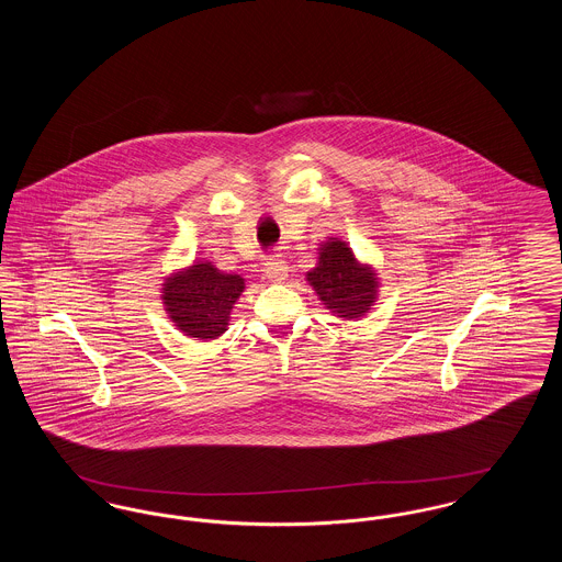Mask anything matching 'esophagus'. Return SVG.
<instances>
[{
  "mask_svg": "<svg viewBox=\"0 0 562 562\" xmlns=\"http://www.w3.org/2000/svg\"><path fill=\"white\" fill-rule=\"evenodd\" d=\"M266 276H268L271 282H282V280H286V276H289L286 261L280 259V257L269 259L268 263H266Z\"/></svg>",
  "mask_w": 562,
  "mask_h": 562,
  "instance_id": "obj_1",
  "label": "esophagus"
}]
</instances>
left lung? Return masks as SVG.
<instances>
[{"mask_svg": "<svg viewBox=\"0 0 562 562\" xmlns=\"http://www.w3.org/2000/svg\"><path fill=\"white\" fill-rule=\"evenodd\" d=\"M307 280L324 305L341 318H358L373 305L376 293L373 269L362 268L346 241L330 238L322 244L318 266L307 273Z\"/></svg>", "mask_w": 562, "mask_h": 562, "instance_id": "8db88e82", "label": "left lung"}]
</instances>
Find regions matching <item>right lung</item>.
Returning a JSON list of instances; mask_svg holds the SVG:
<instances>
[{
	"label": "right lung",
	"mask_w": 562,
	"mask_h": 562,
	"mask_svg": "<svg viewBox=\"0 0 562 562\" xmlns=\"http://www.w3.org/2000/svg\"><path fill=\"white\" fill-rule=\"evenodd\" d=\"M244 291V280L211 263H195L164 284V305L172 322L198 339L225 333L232 307Z\"/></svg>",
	"instance_id": "right-lung-1"
}]
</instances>
